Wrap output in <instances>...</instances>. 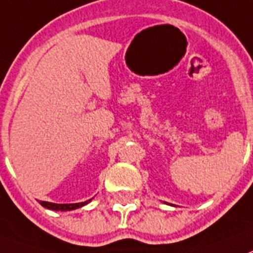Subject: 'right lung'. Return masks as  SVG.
Wrapping results in <instances>:
<instances>
[{
	"label": "right lung",
	"instance_id": "add662e5",
	"mask_svg": "<svg viewBox=\"0 0 253 253\" xmlns=\"http://www.w3.org/2000/svg\"><path fill=\"white\" fill-rule=\"evenodd\" d=\"M90 201V200H89ZM89 201H85V203H78V204H53L48 203V201H41V205L44 206L45 209H49V210H56V211H70V210H75V209H79L81 206L89 204Z\"/></svg>",
	"mask_w": 253,
	"mask_h": 253
}]
</instances>
